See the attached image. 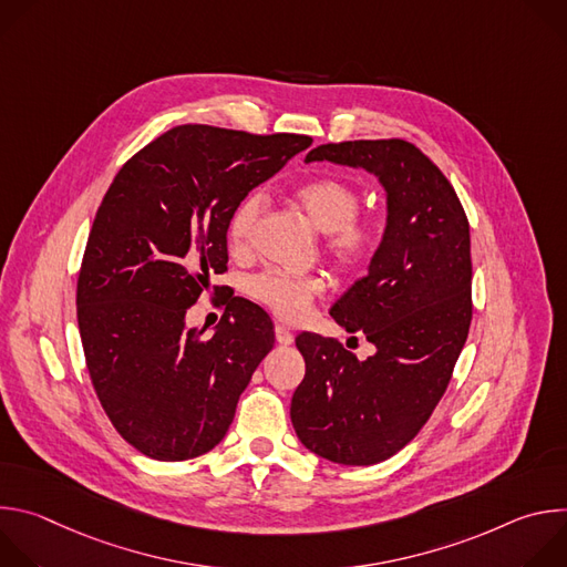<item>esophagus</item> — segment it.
<instances>
[{
  "mask_svg": "<svg viewBox=\"0 0 567 567\" xmlns=\"http://www.w3.org/2000/svg\"><path fill=\"white\" fill-rule=\"evenodd\" d=\"M274 332H276V341H278L280 346H291V343H293V334H291V330H289V328H285V326H280V322H278Z\"/></svg>",
  "mask_w": 567,
  "mask_h": 567,
  "instance_id": "esophagus-1",
  "label": "esophagus"
}]
</instances>
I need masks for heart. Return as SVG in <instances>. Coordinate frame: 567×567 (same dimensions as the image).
<instances>
[{"mask_svg":"<svg viewBox=\"0 0 567 567\" xmlns=\"http://www.w3.org/2000/svg\"><path fill=\"white\" fill-rule=\"evenodd\" d=\"M296 199L307 219L326 233V249L337 265L348 271L368 269L381 251L383 224L377 217L359 215L361 190L341 177H316L296 190ZM265 208L262 193H249L233 208L226 226L228 241L241 249L249 241ZM254 300L285 320H298L307 307L320 298L326 282L318 276L267 269L247 285Z\"/></svg>","mask_w":567,"mask_h":567,"instance_id":"obj_1","label":"heart"}]
</instances>
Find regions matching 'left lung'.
Instances as JSON below:
<instances>
[{
	"label": "left lung",
	"mask_w": 567,
	"mask_h": 567,
	"mask_svg": "<svg viewBox=\"0 0 567 567\" xmlns=\"http://www.w3.org/2000/svg\"><path fill=\"white\" fill-rule=\"evenodd\" d=\"M305 161L363 168L388 193L381 251L330 311L377 352L359 361L337 339L298 334L305 379L291 399V424L309 451L368 466L422 431L466 343L468 219L444 173L403 138L326 143Z\"/></svg>",
	"instance_id": "obj_1"
}]
</instances>
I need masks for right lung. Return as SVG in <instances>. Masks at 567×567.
I'll list each match as a JSON object with an SVG mask.
<instances>
[{
  "label": "right lung",
  "mask_w": 567,
  "mask_h": 567,
  "mask_svg": "<svg viewBox=\"0 0 567 567\" xmlns=\"http://www.w3.org/2000/svg\"><path fill=\"white\" fill-rule=\"evenodd\" d=\"M309 145L177 125L107 188L78 274V328L103 411L143 455L179 462L217 446L274 348L271 318L251 300L235 296L213 337L186 330V311L226 271L233 208Z\"/></svg>",
  "instance_id": "obj_1"
}]
</instances>
